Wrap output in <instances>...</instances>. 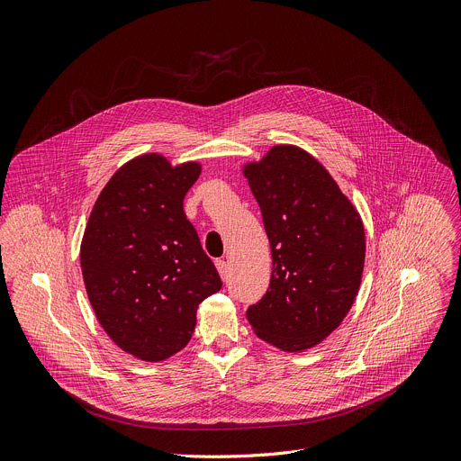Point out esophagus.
<instances>
[{
    "label": "esophagus",
    "mask_w": 461,
    "mask_h": 461,
    "mask_svg": "<svg viewBox=\"0 0 461 461\" xmlns=\"http://www.w3.org/2000/svg\"><path fill=\"white\" fill-rule=\"evenodd\" d=\"M216 268H218V272H220V276H221V280H227V274H229V265H227V261L218 259V261H216Z\"/></svg>",
    "instance_id": "obj_1"
}]
</instances>
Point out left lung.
<instances>
[{
	"mask_svg": "<svg viewBox=\"0 0 461 461\" xmlns=\"http://www.w3.org/2000/svg\"><path fill=\"white\" fill-rule=\"evenodd\" d=\"M261 209L272 274L247 311L256 336L285 352L321 343L350 311L365 263V230L327 168L296 145L243 165Z\"/></svg>",
	"mask_w": 461,
	"mask_h": 461,
	"instance_id": "8db88e82",
	"label": "left lung"
}]
</instances>
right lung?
Wrapping results in <instances>:
<instances>
[{
    "instance_id": "right-lung-1",
    "label": "right lung",
    "mask_w": 461,
    "mask_h": 461,
    "mask_svg": "<svg viewBox=\"0 0 461 461\" xmlns=\"http://www.w3.org/2000/svg\"><path fill=\"white\" fill-rule=\"evenodd\" d=\"M198 161L170 165L156 152L122 165L88 216L79 261L88 302L109 338L143 361L185 347L198 305L221 289L183 198Z\"/></svg>"
}]
</instances>
